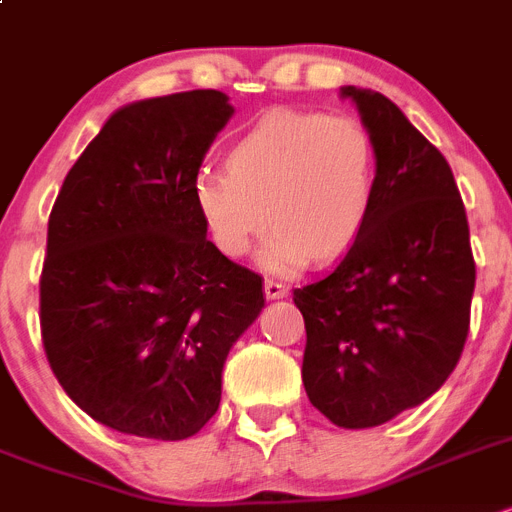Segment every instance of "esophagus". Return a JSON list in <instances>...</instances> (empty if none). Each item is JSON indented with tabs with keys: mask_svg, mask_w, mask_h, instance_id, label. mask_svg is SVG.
Segmentation results:
<instances>
[{
	"mask_svg": "<svg viewBox=\"0 0 512 512\" xmlns=\"http://www.w3.org/2000/svg\"><path fill=\"white\" fill-rule=\"evenodd\" d=\"M264 292H266V297H269V299H281V297H287L289 287L279 279H266L264 281Z\"/></svg>",
	"mask_w": 512,
	"mask_h": 512,
	"instance_id": "1",
	"label": "esophagus"
}]
</instances>
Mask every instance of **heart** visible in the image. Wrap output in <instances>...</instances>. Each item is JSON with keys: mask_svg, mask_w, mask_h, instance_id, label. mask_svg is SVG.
Masks as SVG:
<instances>
[{"mask_svg": "<svg viewBox=\"0 0 512 512\" xmlns=\"http://www.w3.org/2000/svg\"><path fill=\"white\" fill-rule=\"evenodd\" d=\"M375 185L378 147L358 116L276 109L228 149V170L198 172L192 200L228 259L243 256L271 220L261 264L294 271L358 238Z\"/></svg>", "mask_w": 512, "mask_h": 512, "instance_id": "obj_1", "label": "heart"}]
</instances>
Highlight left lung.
I'll list each match as a JSON object with an SVG mask.
<instances>
[{"label": "left lung", "instance_id": "left-lung-1", "mask_svg": "<svg viewBox=\"0 0 512 512\" xmlns=\"http://www.w3.org/2000/svg\"><path fill=\"white\" fill-rule=\"evenodd\" d=\"M378 147L363 231L330 274L294 289L302 381L342 429H370L444 386L470 332L475 256L452 167L383 93L342 88Z\"/></svg>", "mask_w": 512, "mask_h": 512}]
</instances>
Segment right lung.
I'll return each instance as SVG.
<instances>
[{
	"label": "right lung",
	"instance_id": "add662e5",
	"mask_svg": "<svg viewBox=\"0 0 512 512\" xmlns=\"http://www.w3.org/2000/svg\"><path fill=\"white\" fill-rule=\"evenodd\" d=\"M210 88L116 111L65 175L48 220L40 332L63 391L93 421L177 442L220 403L261 276L208 241L192 182L231 119Z\"/></svg>",
	"mask_w": 512,
	"mask_h": 512
}]
</instances>
